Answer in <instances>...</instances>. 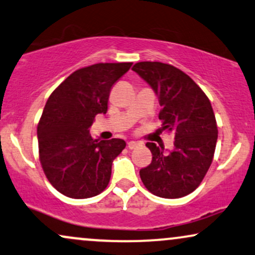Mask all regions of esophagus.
Segmentation results:
<instances>
[{
	"mask_svg": "<svg viewBox=\"0 0 255 255\" xmlns=\"http://www.w3.org/2000/svg\"><path fill=\"white\" fill-rule=\"evenodd\" d=\"M139 146V142H136V141H129V142L127 143V147L129 149H134V148H136V147Z\"/></svg>",
	"mask_w": 255,
	"mask_h": 255,
	"instance_id": "1",
	"label": "esophagus"
}]
</instances>
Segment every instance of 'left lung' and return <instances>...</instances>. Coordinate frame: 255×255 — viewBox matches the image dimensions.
<instances>
[{
    "label": "left lung",
    "mask_w": 255,
    "mask_h": 255,
    "mask_svg": "<svg viewBox=\"0 0 255 255\" xmlns=\"http://www.w3.org/2000/svg\"><path fill=\"white\" fill-rule=\"evenodd\" d=\"M159 98L162 121L158 131L174 135L172 152L147 142L152 162L140 170L145 188L162 198H180L198 188L214 159L217 124L207 95L191 78L171 64L140 61L133 66Z\"/></svg>",
    "instance_id": "1"
}]
</instances>
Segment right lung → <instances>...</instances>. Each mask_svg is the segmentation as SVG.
<instances>
[{
	"mask_svg": "<svg viewBox=\"0 0 255 255\" xmlns=\"http://www.w3.org/2000/svg\"><path fill=\"white\" fill-rule=\"evenodd\" d=\"M131 63H98L67 77L45 104L38 124L39 160L48 182L70 198L100 195L112 165L126 147L122 139H93L89 127L106 114L113 85Z\"/></svg>",
	"mask_w": 255,
	"mask_h": 255,
	"instance_id": "1",
	"label": "right lung"
}]
</instances>
